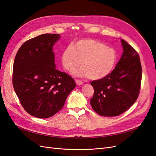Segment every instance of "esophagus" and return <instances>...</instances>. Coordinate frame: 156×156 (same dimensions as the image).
Listing matches in <instances>:
<instances>
[{
    "mask_svg": "<svg viewBox=\"0 0 156 156\" xmlns=\"http://www.w3.org/2000/svg\"><path fill=\"white\" fill-rule=\"evenodd\" d=\"M75 83L78 86H81L83 84V83L81 81H79V80H75Z\"/></svg>",
    "mask_w": 156,
    "mask_h": 156,
    "instance_id": "obj_1",
    "label": "esophagus"
}]
</instances>
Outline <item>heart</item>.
Listing matches in <instances>:
<instances>
[{"label":"heart","mask_w":156,"mask_h":156,"mask_svg":"<svg viewBox=\"0 0 156 156\" xmlns=\"http://www.w3.org/2000/svg\"><path fill=\"white\" fill-rule=\"evenodd\" d=\"M118 55L112 48L92 39L78 41L74 47L69 45L62 52L61 60L64 68L73 72L77 68H83L74 73L79 77L99 80L107 77L114 69Z\"/></svg>","instance_id":"1"}]
</instances>
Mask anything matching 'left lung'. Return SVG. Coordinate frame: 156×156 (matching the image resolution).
<instances>
[{
  "label": "left lung",
  "instance_id": "left-lung-1",
  "mask_svg": "<svg viewBox=\"0 0 156 156\" xmlns=\"http://www.w3.org/2000/svg\"><path fill=\"white\" fill-rule=\"evenodd\" d=\"M123 53L115 68L107 77L91 82L94 109L103 116H116L133 104L140 91L142 68L136 51L121 40Z\"/></svg>",
  "mask_w": 156,
  "mask_h": 156
}]
</instances>
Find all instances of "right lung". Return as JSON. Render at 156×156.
<instances>
[{"mask_svg":"<svg viewBox=\"0 0 156 156\" xmlns=\"http://www.w3.org/2000/svg\"><path fill=\"white\" fill-rule=\"evenodd\" d=\"M59 34H45L23 44L16 54L13 86L21 104L30 115L47 119L62 108L76 84L56 69L53 46Z\"/></svg>","mask_w":156,"mask_h":156,"instance_id":"add662e5","label":"right lung"}]
</instances>
